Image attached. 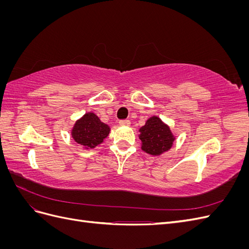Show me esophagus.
<instances>
[{
    "label": "esophagus",
    "instance_id": "obj_1",
    "mask_svg": "<svg viewBox=\"0 0 249 249\" xmlns=\"http://www.w3.org/2000/svg\"><path fill=\"white\" fill-rule=\"evenodd\" d=\"M119 124L120 125H130L131 123L129 119H122V120H119Z\"/></svg>",
    "mask_w": 249,
    "mask_h": 249
}]
</instances>
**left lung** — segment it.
<instances>
[{"label": "left lung", "mask_w": 249, "mask_h": 249, "mask_svg": "<svg viewBox=\"0 0 249 249\" xmlns=\"http://www.w3.org/2000/svg\"><path fill=\"white\" fill-rule=\"evenodd\" d=\"M141 149L152 156H160L169 150L176 137L170 127L158 116L149 117L139 129Z\"/></svg>", "instance_id": "8db88e82"}]
</instances>
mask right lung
Returning <instances> with one entry per match:
<instances>
[{"instance_id":"obj_1","label":"right lung","mask_w":249,"mask_h":249,"mask_svg":"<svg viewBox=\"0 0 249 249\" xmlns=\"http://www.w3.org/2000/svg\"><path fill=\"white\" fill-rule=\"evenodd\" d=\"M110 133V126L101 122L94 113H85L71 130V137L84 148H94L104 141Z\"/></svg>"}]
</instances>
